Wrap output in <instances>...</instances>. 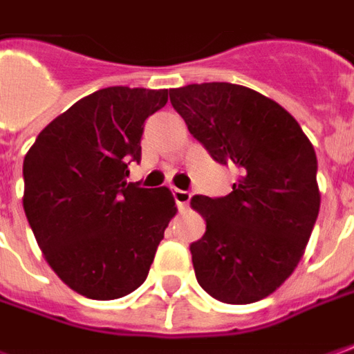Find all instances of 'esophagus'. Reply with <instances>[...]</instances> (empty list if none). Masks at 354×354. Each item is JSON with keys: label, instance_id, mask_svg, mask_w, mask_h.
<instances>
[{"label": "esophagus", "instance_id": "obj_1", "mask_svg": "<svg viewBox=\"0 0 354 354\" xmlns=\"http://www.w3.org/2000/svg\"><path fill=\"white\" fill-rule=\"evenodd\" d=\"M173 198L177 203V208L185 210L187 205H189V201H191V194L187 193V191H181V189H173Z\"/></svg>", "mask_w": 354, "mask_h": 354}]
</instances>
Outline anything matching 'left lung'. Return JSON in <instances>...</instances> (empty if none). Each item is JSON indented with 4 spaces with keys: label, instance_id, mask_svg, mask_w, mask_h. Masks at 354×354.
Wrapping results in <instances>:
<instances>
[{
    "label": "left lung",
    "instance_id": "left-lung-1",
    "mask_svg": "<svg viewBox=\"0 0 354 354\" xmlns=\"http://www.w3.org/2000/svg\"><path fill=\"white\" fill-rule=\"evenodd\" d=\"M169 99L208 153L239 173L226 196L191 198L206 222L191 245L196 281L224 304L259 302L292 274L312 236L322 203L314 146L286 109L243 85L193 83Z\"/></svg>",
    "mask_w": 354,
    "mask_h": 354
}]
</instances>
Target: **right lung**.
Here are the masks:
<instances>
[{
    "label": "right lung",
    "mask_w": 354,
    "mask_h": 354,
    "mask_svg": "<svg viewBox=\"0 0 354 354\" xmlns=\"http://www.w3.org/2000/svg\"><path fill=\"white\" fill-rule=\"evenodd\" d=\"M165 103L167 89H99L56 116L25 156L30 230L52 271L85 298L134 292L177 214L167 187L127 181L144 122Z\"/></svg>",
    "instance_id": "add662e5"
}]
</instances>
